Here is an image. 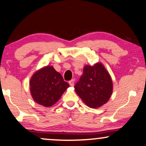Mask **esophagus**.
Segmentation results:
<instances>
[{
    "instance_id": "obj_1",
    "label": "esophagus",
    "mask_w": 146,
    "mask_h": 146,
    "mask_svg": "<svg viewBox=\"0 0 146 146\" xmlns=\"http://www.w3.org/2000/svg\"><path fill=\"white\" fill-rule=\"evenodd\" d=\"M69 83L70 85V86H74V80H71L69 81Z\"/></svg>"
}]
</instances>
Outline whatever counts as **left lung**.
Wrapping results in <instances>:
<instances>
[{"label": "left lung", "mask_w": 146, "mask_h": 146, "mask_svg": "<svg viewBox=\"0 0 146 146\" xmlns=\"http://www.w3.org/2000/svg\"><path fill=\"white\" fill-rule=\"evenodd\" d=\"M78 96L88 107H100L106 104L113 92L111 76L101 63L85 66L83 74L74 85Z\"/></svg>", "instance_id": "obj_1"}]
</instances>
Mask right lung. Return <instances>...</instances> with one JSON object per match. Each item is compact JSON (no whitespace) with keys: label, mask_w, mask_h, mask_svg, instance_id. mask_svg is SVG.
Here are the masks:
<instances>
[{"label":"right lung","mask_w":146,"mask_h":146,"mask_svg":"<svg viewBox=\"0 0 146 146\" xmlns=\"http://www.w3.org/2000/svg\"><path fill=\"white\" fill-rule=\"evenodd\" d=\"M70 85L52 66L37 70L30 80V92L37 103L50 107L59 100Z\"/></svg>","instance_id":"add662e5"}]
</instances>
